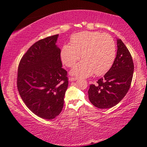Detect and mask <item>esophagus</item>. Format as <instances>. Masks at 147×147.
<instances>
[{"instance_id":"34e87169","label":"esophagus","mask_w":147,"mask_h":147,"mask_svg":"<svg viewBox=\"0 0 147 147\" xmlns=\"http://www.w3.org/2000/svg\"><path fill=\"white\" fill-rule=\"evenodd\" d=\"M76 80H77V78H74V77H70V78H69V81H71V82L76 81Z\"/></svg>"}]
</instances>
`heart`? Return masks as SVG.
Wrapping results in <instances>:
<instances>
[{
    "label": "heart",
    "instance_id": "b5f03b06",
    "mask_svg": "<svg viewBox=\"0 0 147 147\" xmlns=\"http://www.w3.org/2000/svg\"><path fill=\"white\" fill-rule=\"evenodd\" d=\"M71 44H64L60 58L65 65L73 67L80 59L83 61L72 69L71 73L80 78H87L94 73L106 74L115 58V43L111 36L98 32H81L73 34Z\"/></svg>",
    "mask_w": 147,
    "mask_h": 147
}]
</instances>
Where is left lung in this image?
I'll return each instance as SVG.
<instances>
[{"label":"left lung","mask_w":147,"mask_h":147,"mask_svg":"<svg viewBox=\"0 0 147 147\" xmlns=\"http://www.w3.org/2000/svg\"><path fill=\"white\" fill-rule=\"evenodd\" d=\"M117 51L113 63L103 78L91 84L89 99L98 108H110L121 101L131 85L134 63L130 52L120 39H117Z\"/></svg>","instance_id":"left-lung-1"}]
</instances>
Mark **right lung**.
<instances>
[{
  "label": "right lung",
  "instance_id": "1",
  "mask_svg": "<svg viewBox=\"0 0 147 147\" xmlns=\"http://www.w3.org/2000/svg\"><path fill=\"white\" fill-rule=\"evenodd\" d=\"M58 34L41 39L21 58L17 89L24 104L34 114L51 120L63 109L68 87L67 72L61 67Z\"/></svg>",
  "mask_w": 147,
  "mask_h": 147
}]
</instances>
